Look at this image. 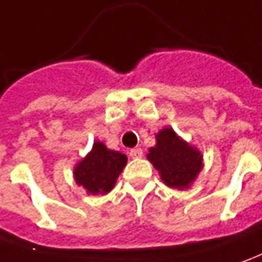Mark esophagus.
Masks as SVG:
<instances>
[{"label": "esophagus", "mask_w": 262, "mask_h": 262, "mask_svg": "<svg viewBox=\"0 0 262 262\" xmlns=\"http://www.w3.org/2000/svg\"><path fill=\"white\" fill-rule=\"evenodd\" d=\"M129 157H131V158H141L142 149L141 148H133L131 151H129Z\"/></svg>", "instance_id": "esophagus-1"}]
</instances>
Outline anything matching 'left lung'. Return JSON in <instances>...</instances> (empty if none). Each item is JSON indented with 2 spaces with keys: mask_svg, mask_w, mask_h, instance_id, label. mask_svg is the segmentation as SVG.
I'll return each mask as SVG.
<instances>
[{
  "mask_svg": "<svg viewBox=\"0 0 262 262\" xmlns=\"http://www.w3.org/2000/svg\"><path fill=\"white\" fill-rule=\"evenodd\" d=\"M148 160L158 171L162 183L176 189H187L201 172V151L183 140L171 127L155 135V145L148 149Z\"/></svg>",
  "mask_w": 262,
  "mask_h": 262,
  "instance_id": "8db88e82",
  "label": "left lung"
}]
</instances>
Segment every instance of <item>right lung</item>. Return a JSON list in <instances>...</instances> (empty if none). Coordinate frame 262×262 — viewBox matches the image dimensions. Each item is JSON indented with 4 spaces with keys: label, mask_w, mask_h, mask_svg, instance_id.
Returning a JSON list of instances; mask_svg holds the SVG:
<instances>
[{
    "label": "right lung",
    "mask_w": 262,
    "mask_h": 262,
    "mask_svg": "<svg viewBox=\"0 0 262 262\" xmlns=\"http://www.w3.org/2000/svg\"><path fill=\"white\" fill-rule=\"evenodd\" d=\"M125 165L127 155L107 148L104 142L94 141L91 151L75 164L74 180L86 194L104 195L115 187Z\"/></svg>",
    "instance_id": "obj_1"
}]
</instances>
